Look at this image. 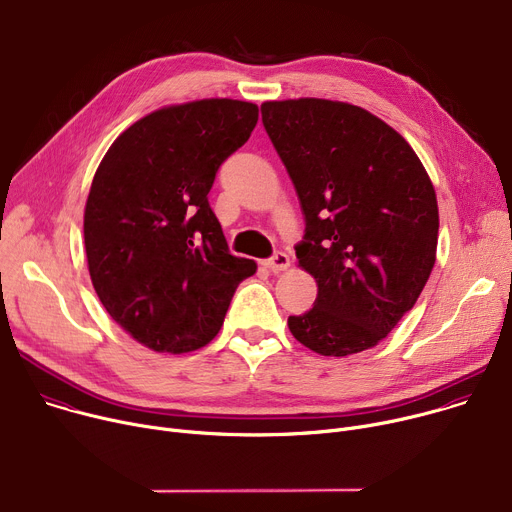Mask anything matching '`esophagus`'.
<instances>
[{
  "label": "esophagus",
  "instance_id": "1",
  "mask_svg": "<svg viewBox=\"0 0 512 512\" xmlns=\"http://www.w3.org/2000/svg\"><path fill=\"white\" fill-rule=\"evenodd\" d=\"M263 265H265L269 271H273V273H280V271H286V269L290 267V257L280 251V253H275L273 257L265 259Z\"/></svg>",
  "mask_w": 512,
  "mask_h": 512
}]
</instances>
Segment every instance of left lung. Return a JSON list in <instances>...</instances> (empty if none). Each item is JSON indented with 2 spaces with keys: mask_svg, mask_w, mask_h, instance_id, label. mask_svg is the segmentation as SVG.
Instances as JSON below:
<instances>
[{
  "mask_svg": "<svg viewBox=\"0 0 512 512\" xmlns=\"http://www.w3.org/2000/svg\"><path fill=\"white\" fill-rule=\"evenodd\" d=\"M261 120L304 212L296 257L318 284L290 316L308 349L345 357L378 345L421 296L439 210L412 147L359 106L318 98L261 104Z\"/></svg>",
  "mask_w": 512,
  "mask_h": 512,
  "instance_id": "left-lung-1",
  "label": "left lung"
}]
</instances>
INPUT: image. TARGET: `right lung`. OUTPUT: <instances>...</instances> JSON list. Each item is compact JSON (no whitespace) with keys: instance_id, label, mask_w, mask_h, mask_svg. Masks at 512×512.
<instances>
[{"instance_id":"add662e5","label":"right lung","mask_w":512,"mask_h":512,"mask_svg":"<svg viewBox=\"0 0 512 512\" xmlns=\"http://www.w3.org/2000/svg\"><path fill=\"white\" fill-rule=\"evenodd\" d=\"M259 108L200 100L161 108L124 130L102 159L85 204L91 284L138 343L188 353L220 331L237 286L257 263L228 251L208 192L241 149Z\"/></svg>"}]
</instances>
